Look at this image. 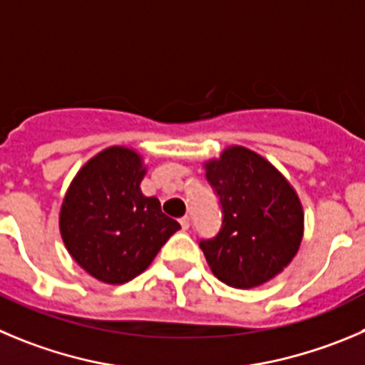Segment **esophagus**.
I'll return each mask as SVG.
<instances>
[{"label": "esophagus", "mask_w": 365, "mask_h": 365, "mask_svg": "<svg viewBox=\"0 0 365 365\" xmlns=\"http://www.w3.org/2000/svg\"><path fill=\"white\" fill-rule=\"evenodd\" d=\"M180 225H182V230H189V227H190V217H189V216H183L182 220H180Z\"/></svg>", "instance_id": "esophagus-1"}]
</instances>
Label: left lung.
<instances>
[{"instance_id": "8db88e82", "label": "left lung", "mask_w": 365, "mask_h": 365, "mask_svg": "<svg viewBox=\"0 0 365 365\" xmlns=\"http://www.w3.org/2000/svg\"><path fill=\"white\" fill-rule=\"evenodd\" d=\"M221 207V229L200 240L210 270L232 288H254L282 272L302 240L297 194L270 162L250 149H225L205 163Z\"/></svg>"}]
</instances>
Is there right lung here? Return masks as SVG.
Masks as SVG:
<instances>
[{
  "label": "right lung",
  "mask_w": 365,
  "mask_h": 365,
  "mask_svg": "<svg viewBox=\"0 0 365 365\" xmlns=\"http://www.w3.org/2000/svg\"><path fill=\"white\" fill-rule=\"evenodd\" d=\"M142 158L125 148L98 153L77 173L61 207V236L77 263L110 284H124L151 264L180 223L144 196Z\"/></svg>",
  "instance_id": "obj_1"
}]
</instances>
